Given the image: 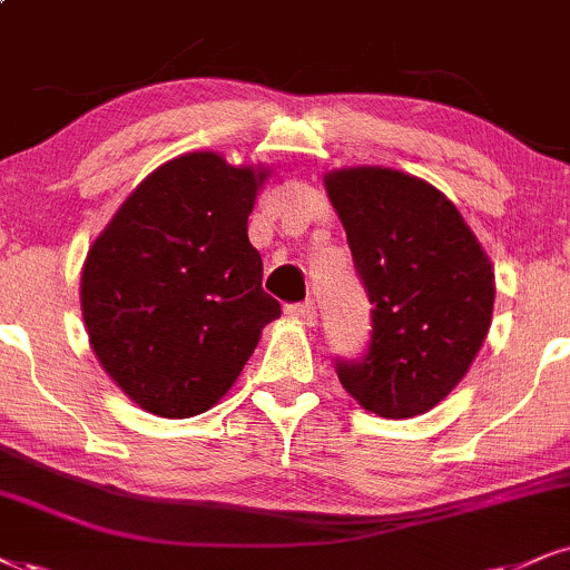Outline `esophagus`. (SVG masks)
I'll list each match as a JSON object with an SVG mask.
<instances>
[{
    "label": "esophagus",
    "mask_w": 570,
    "mask_h": 570,
    "mask_svg": "<svg viewBox=\"0 0 570 570\" xmlns=\"http://www.w3.org/2000/svg\"><path fill=\"white\" fill-rule=\"evenodd\" d=\"M285 312H287V317L298 320L301 325H306V327H312L314 322H317V308H314L312 301H304V304H291Z\"/></svg>",
    "instance_id": "1"
}]
</instances>
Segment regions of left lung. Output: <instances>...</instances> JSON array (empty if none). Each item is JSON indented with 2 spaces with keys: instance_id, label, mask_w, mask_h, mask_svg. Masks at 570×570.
Listing matches in <instances>:
<instances>
[{
  "instance_id": "1",
  "label": "left lung",
  "mask_w": 570,
  "mask_h": 570,
  "mask_svg": "<svg viewBox=\"0 0 570 570\" xmlns=\"http://www.w3.org/2000/svg\"><path fill=\"white\" fill-rule=\"evenodd\" d=\"M372 304V341L338 362L341 385L377 417H414L444 402L487 341L494 266L454 203L385 166L325 174Z\"/></svg>"
}]
</instances>
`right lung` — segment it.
I'll return each instance as SVG.
<instances>
[{"label": "right lung", "mask_w": 570, "mask_h": 570, "mask_svg": "<svg viewBox=\"0 0 570 570\" xmlns=\"http://www.w3.org/2000/svg\"><path fill=\"white\" fill-rule=\"evenodd\" d=\"M269 166L214 150L166 160L89 245L81 314L110 381L145 412L185 420L235 385L279 304L248 216Z\"/></svg>", "instance_id": "1"}]
</instances>
